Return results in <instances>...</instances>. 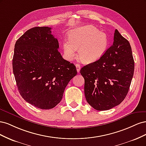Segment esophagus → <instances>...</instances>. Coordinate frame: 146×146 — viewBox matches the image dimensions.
Returning a JSON list of instances; mask_svg holds the SVG:
<instances>
[{
	"label": "esophagus",
	"instance_id": "obj_1",
	"mask_svg": "<svg viewBox=\"0 0 146 146\" xmlns=\"http://www.w3.org/2000/svg\"><path fill=\"white\" fill-rule=\"evenodd\" d=\"M76 68H77V72H80V65L79 64H76Z\"/></svg>",
	"mask_w": 146,
	"mask_h": 146
}]
</instances>
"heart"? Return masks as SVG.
I'll return each mask as SVG.
<instances>
[{
  "mask_svg": "<svg viewBox=\"0 0 146 146\" xmlns=\"http://www.w3.org/2000/svg\"><path fill=\"white\" fill-rule=\"evenodd\" d=\"M69 41L63 43L64 56L70 60L76 57L77 50L82 61L86 63L100 59L107 50L110 40L108 35L96 27L86 25L75 28L69 32Z\"/></svg>",
  "mask_w": 146,
  "mask_h": 146,
  "instance_id": "heart-1",
  "label": "heart"
}]
</instances>
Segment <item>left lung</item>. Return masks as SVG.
I'll return each instance as SVG.
<instances>
[{"label": "left lung", "mask_w": 146, "mask_h": 146, "mask_svg": "<svg viewBox=\"0 0 146 146\" xmlns=\"http://www.w3.org/2000/svg\"><path fill=\"white\" fill-rule=\"evenodd\" d=\"M134 69L130 43L116 29L113 45L99 60L80 70L87 102L99 111L120 104L129 92Z\"/></svg>", "instance_id": "1"}]
</instances>
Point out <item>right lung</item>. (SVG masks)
Instances as JSON below:
<instances>
[{
  "instance_id": "add662e5",
  "label": "right lung",
  "mask_w": 146,
  "mask_h": 146,
  "mask_svg": "<svg viewBox=\"0 0 146 146\" xmlns=\"http://www.w3.org/2000/svg\"><path fill=\"white\" fill-rule=\"evenodd\" d=\"M52 28L35 27L16 42L13 70L21 96L35 107L48 110L62 99L66 86L77 72L63 58Z\"/></svg>"
}]
</instances>
